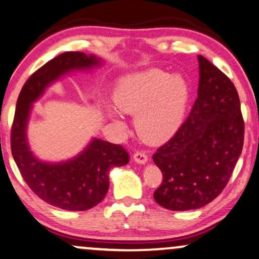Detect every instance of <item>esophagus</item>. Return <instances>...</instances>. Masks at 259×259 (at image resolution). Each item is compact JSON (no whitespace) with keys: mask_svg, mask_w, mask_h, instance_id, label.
Wrapping results in <instances>:
<instances>
[{"mask_svg":"<svg viewBox=\"0 0 259 259\" xmlns=\"http://www.w3.org/2000/svg\"><path fill=\"white\" fill-rule=\"evenodd\" d=\"M134 160L139 164H146L148 161V155L143 151H136L134 153Z\"/></svg>","mask_w":259,"mask_h":259,"instance_id":"obj_1","label":"esophagus"}]
</instances>
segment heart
Wrapping results in <instances>:
<instances>
[{"instance_id": "1", "label": "heart", "mask_w": 259, "mask_h": 259, "mask_svg": "<svg viewBox=\"0 0 259 259\" xmlns=\"http://www.w3.org/2000/svg\"><path fill=\"white\" fill-rule=\"evenodd\" d=\"M119 110L135 114V127L147 142L170 139L185 117L188 89L179 76L160 70L132 74L117 84L113 94Z\"/></svg>"}]
</instances>
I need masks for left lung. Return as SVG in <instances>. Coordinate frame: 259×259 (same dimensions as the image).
I'll list each match as a JSON object with an SVG mask.
<instances>
[{"mask_svg": "<svg viewBox=\"0 0 259 259\" xmlns=\"http://www.w3.org/2000/svg\"><path fill=\"white\" fill-rule=\"evenodd\" d=\"M198 98L185 123L153 161L163 174L154 200L167 210L207 205L227 186L244 146L238 92L222 71L198 55Z\"/></svg>", "mask_w": 259, "mask_h": 259, "instance_id": "left-lung-1", "label": "left lung"}]
</instances>
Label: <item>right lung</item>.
Listing matches in <instances>:
<instances>
[{
  "instance_id": "obj_1",
  "label": "right lung",
  "mask_w": 259,
  "mask_h": 259,
  "mask_svg": "<svg viewBox=\"0 0 259 259\" xmlns=\"http://www.w3.org/2000/svg\"><path fill=\"white\" fill-rule=\"evenodd\" d=\"M95 55L66 52L43 65L24 84L17 101L11 133V148L21 176L37 197L53 206L68 211H85L96 206L110 187V170L129 163L120 145L93 139L82 153L62 163H45L30 151L26 126L32 102L49 84L74 70L100 66Z\"/></svg>"
}]
</instances>
